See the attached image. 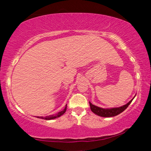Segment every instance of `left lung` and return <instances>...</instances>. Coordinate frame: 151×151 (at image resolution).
<instances>
[{
	"label": "left lung",
	"mask_w": 151,
	"mask_h": 151,
	"mask_svg": "<svg viewBox=\"0 0 151 151\" xmlns=\"http://www.w3.org/2000/svg\"><path fill=\"white\" fill-rule=\"evenodd\" d=\"M133 99H131L128 104H126L123 106L119 107H114V108H111V109L101 108V107L94 106V105H93L91 102H89V105H90L91 109V111L93 112V113L97 114V116L105 117V118H108V117L116 116L117 115H118L120 113H122V111H124V110L128 107L129 105L131 104V102L132 101Z\"/></svg>",
	"instance_id": "obj_1"
}]
</instances>
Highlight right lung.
<instances>
[{
	"mask_svg": "<svg viewBox=\"0 0 151 151\" xmlns=\"http://www.w3.org/2000/svg\"><path fill=\"white\" fill-rule=\"evenodd\" d=\"M66 106H67V105H66V107H65V108L64 109V110L58 112V114H56L55 115H52V116H46V117H45V118H44V117H37V118L44 119H46V120H50V119H55V118H58V117L61 116L62 115H63L64 113H65L66 111Z\"/></svg>",
	"mask_w": 151,
	"mask_h": 151,
	"instance_id": "1",
	"label": "right lung"
}]
</instances>
